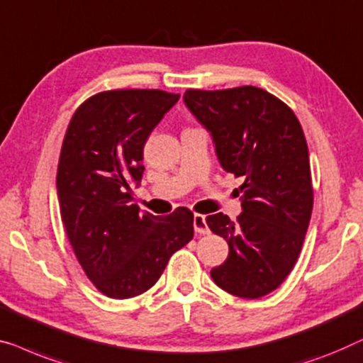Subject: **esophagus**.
<instances>
[{"label":"esophagus","instance_id":"esophagus-1","mask_svg":"<svg viewBox=\"0 0 363 363\" xmlns=\"http://www.w3.org/2000/svg\"><path fill=\"white\" fill-rule=\"evenodd\" d=\"M193 228H194V233H196V234H209L206 218H204L203 214H194Z\"/></svg>","mask_w":363,"mask_h":363}]
</instances>
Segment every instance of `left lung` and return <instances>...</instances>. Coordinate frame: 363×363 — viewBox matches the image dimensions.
Instances as JSON below:
<instances>
[{"label": "left lung", "mask_w": 363, "mask_h": 363, "mask_svg": "<svg viewBox=\"0 0 363 363\" xmlns=\"http://www.w3.org/2000/svg\"><path fill=\"white\" fill-rule=\"evenodd\" d=\"M185 104L213 135L225 172L242 177V213L206 218L228 240L229 255L211 270L214 283L239 298L277 290L301 252L313 211L308 144L295 113L257 86L186 90Z\"/></svg>", "instance_id": "obj_1"}]
</instances>
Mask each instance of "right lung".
Segmentation results:
<instances>
[{"instance_id": "1", "label": "right lung", "mask_w": 363, "mask_h": 363, "mask_svg": "<svg viewBox=\"0 0 363 363\" xmlns=\"http://www.w3.org/2000/svg\"><path fill=\"white\" fill-rule=\"evenodd\" d=\"M180 94L111 90L93 94L70 119L57 169L67 238L83 272L103 295L138 296L193 239V213H140L129 180L140 182L144 145Z\"/></svg>"}]
</instances>
